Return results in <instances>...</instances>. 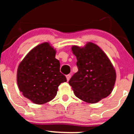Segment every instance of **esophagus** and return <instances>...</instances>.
<instances>
[{"label":"esophagus","mask_w":134,"mask_h":134,"mask_svg":"<svg viewBox=\"0 0 134 134\" xmlns=\"http://www.w3.org/2000/svg\"><path fill=\"white\" fill-rule=\"evenodd\" d=\"M71 75H70V74H69V75H67V76H66V78H67V81H69L70 80V78H71Z\"/></svg>","instance_id":"1"}]
</instances>
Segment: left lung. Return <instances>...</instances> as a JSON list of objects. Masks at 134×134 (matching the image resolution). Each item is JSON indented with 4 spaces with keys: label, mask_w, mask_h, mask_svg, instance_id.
<instances>
[{
    "label": "left lung",
    "mask_w": 134,
    "mask_h": 134,
    "mask_svg": "<svg viewBox=\"0 0 134 134\" xmlns=\"http://www.w3.org/2000/svg\"><path fill=\"white\" fill-rule=\"evenodd\" d=\"M78 72L69 83L76 97L90 104L97 103L111 94L116 80V72L105 52L94 43L83 47L73 45Z\"/></svg>",
    "instance_id": "obj_1"
}]
</instances>
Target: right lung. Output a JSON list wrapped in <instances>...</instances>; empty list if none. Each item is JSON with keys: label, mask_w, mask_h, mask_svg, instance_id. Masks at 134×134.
Wrapping results in <instances>:
<instances>
[{"label": "right lung", "mask_w": 134, "mask_h": 134, "mask_svg": "<svg viewBox=\"0 0 134 134\" xmlns=\"http://www.w3.org/2000/svg\"><path fill=\"white\" fill-rule=\"evenodd\" d=\"M56 51L44 42L32 48L19 65L17 82L25 97L36 104L52 100L67 78L59 71Z\"/></svg>", "instance_id": "right-lung-1"}]
</instances>
